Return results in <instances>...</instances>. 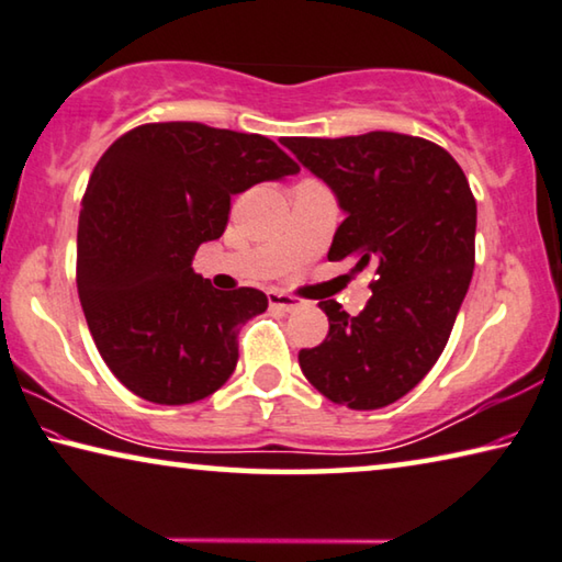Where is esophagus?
Instances as JSON below:
<instances>
[{
	"label": "esophagus",
	"instance_id": "1",
	"mask_svg": "<svg viewBox=\"0 0 562 562\" xmlns=\"http://www.w3.org/2000/svg\"><path fill=\"white\" fill-rule=\"evenodd\" d=\"M269 303L271 308H281V311H296L301 306L299 299H293L289 293H281V291H269Z\"/></svg>",
	"mask_w": 562,
	"mask_h": 562
}]
</instances>
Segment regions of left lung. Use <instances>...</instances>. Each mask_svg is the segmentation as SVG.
<instances>
[{
	"mask_svg": "<svg viewBox=\"0 0 562 562\" xmlns=\"http://www.w3.org/2000/svg\"><path fill=\"white\" fill-rule=\"evenodd\" d=\"M334 191L344 224L328 261L375 266L358 316L321 301L328 336L299 353L328 401L353 411L391 406L443 353L475 266V199L458 161L420 136L371 132L281 142Z\"/></svg>",
	"mask_w": 562,
	"mask_h": 562,
	"instance_id": "obj_1",
	"label": "left lung"
}]
</instances>
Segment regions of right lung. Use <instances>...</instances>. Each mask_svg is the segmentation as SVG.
Returning a JSON list of instances; mask_svg holds the SVG:
<instances>
[{
    "label": "right lung",
    "instance_id": "right-lung-1",
    "mask_svg": "<svg viewBox=\"0 0 562 562\" xmlns=\"http://www.w3.org/2000/svg\"><path fill=\"white\" fill-rule=\"evenodd\" d=\"M293 173L299 164L266 136L196 122L136 126L101 156L81 201L77 289L101 358L128 391L183 406L232 379L238 326L269 299L216 291L191 261L224 234L232 196Z\"/></svg>",
    "mask_w": 562,
    "mask_h": 562
}]
</instances>
